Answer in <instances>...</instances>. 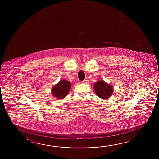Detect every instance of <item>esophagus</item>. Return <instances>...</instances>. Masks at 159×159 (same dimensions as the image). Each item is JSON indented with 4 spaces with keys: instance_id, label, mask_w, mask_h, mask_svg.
I'll return each instance as SVG.
<instances>
[{
    "instance_id": "obj_1",
    "label": "esophagus",
    "mask_w": 159,
    "mask_h": 159,
    "mask_svg": "<svg viewBox=\"0 0 159 159\" xmlns=\"http://www.w3.org/2000/svg\"><path fill=\"white\" fill-rule=\"evenodd\" d=\"M87 82V80H84V81L82 82V83H83V84H84V83H86Z\"/></svg>"
}]
</instances>
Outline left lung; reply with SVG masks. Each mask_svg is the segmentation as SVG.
<instances>
[{"mask_svg": "<svg viewBox=\"0 0 159 159\" xmlns=\"http://www.w3.org/2000/svg\"><path fill=\"white\" fill-rule=\"evenodd\" d=\"M96 94L102 99H107L112 95L113 88L104 81H99L94 84Z\"/></svg>", "mask_w": 159, "mask_h": 159, "instance_id": "obj_1", "label": "left lung"}]
</instances>
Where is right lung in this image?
Returning a JSON list of instances; mask_svg holds the SVG:
<instances>
[{
  "mask_svg": "<svg viewBox=\"0 0 159 159\" xmlns=\"http://www.w3.org/2000/svg\"><path fill=\"white\" fill-rule=\"evenodd\" d=\"M71 84L66 80H61L52 88V94L58 99L64 98L70 91Z\"/></svg>",
  "mask_w": 159,
  "mask_h": 159,
  "instance_id": "1",
  "label": "right lung"
}]
</instances>
